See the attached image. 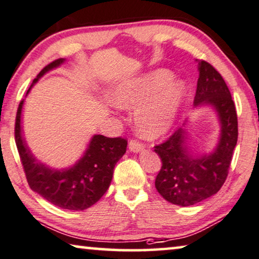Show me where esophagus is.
<instances>
[{"instance_id": "esophagus-1", "label": "esophagus", "mask_w": 259, "mask_h": 259, "mask_svg": "<svg viewBox=\"0 0 259 259\" xmlns=\"http://www.w3.org/2000/svg\"><path fill=\"white\" fill-rule=\"evenodd\" d=\"M129 149L133 152H140L142 150H144V144H142V143L136 140H131L129 142Z\"/></svg>"}]
</instances>
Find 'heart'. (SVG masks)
Masks as SVG:
<instances>
[{
  "label": "heart",
  "instance_id": "b5f03b06",
  "mask_svg": "<svg viewBox=\"0 0 259 259\" xmlns=\"http://www.w3.org/2000/svg\"><path fill=\"white\" fill-rule=\"evenodd\" d=\"M172 73L154 69L115 87L113 102L122 108L138 107L135 121L146 138L163 136L171 129L186 93L183 82H171Z\"/></svg>",
  "mask_w": 259,
  "mask_h": 259
}]
</instances>
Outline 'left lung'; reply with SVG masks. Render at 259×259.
Listing matches in <instances>:
<instances>
[{"label": "left lung", "instance_id": "1", "mask_svg": "<svg viewBox=\"0 0 259 259\" xmlns=\"http://www.w3.org/2000/svg\"><path fill=\"white\" fill-rule=\"evenodd\" d=\"M194 105H210L218 111L221 135L214 151L193 156L185 143V123L164 143L154 146L161 160L154 186L166 201L183 207L206 200L221 190L238 137L236 108L229 88L221 74L204 60L199 61Z\"/></svg>", "mask_w": 259, "mask_h": 259}]
</instances>
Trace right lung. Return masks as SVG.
<instances>
[{"label": "right lung", "mask_w": 259, "mask_h": 259, "mask_svg": "<svg viewBox=\"0 0 259 259\" xmlns=\"http://www.w3.org/2000/svg\"><path fill=\"white\" fill-rule=\"evenodd\" d=\"M65 59H57L41 69L30 88L50 69L58 67ZM30 91V90H29ZM28 91V92H29ZM19 102L15 122V142L21 163L31 190L57 207L68 210H83L102 198L113 179L114 167L126 151L128 141L94 135L83 157L67 169H53L36 160L22 137Z\"/></svg>", "instance_id": "right-lung-1"}]
</instances>
